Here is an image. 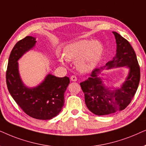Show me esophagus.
Returning a JSON list of instances; mask_svg holds the SVG:
<instances>
[{"instance_id": "34e87169", "label": "esophagus", "mask_w": 146, "mask_h": 146, "mask_svg": "<svg viewBox=\"0 0 146 146\" xmlns=\"http://www.w3.org/2000/svg\"><path fill=\"white\" fill-rule=\"evenodd\" d=\"M70 79H71V81H76L77 80V78L75 75H72V76L71 77V78H70Z\"/></svg>"}]
</instances>
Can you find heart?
<instances>
[{"instance_id":"1","label":"heart","mask_w":146,"mask_h":146,"mask_svg":"<svg viewBox=\"0 0 146 146\" xmlns=\"http://www.w3.org/2000/svg\"><path fill=\"white\" fill-rule=\"evenodd\" d=\"M104 48L98 40L83 39L70 43L64 48L63 56L59 57L62 63L65 59L75 61L76 66L81 72H87L93 69L99 63L102 57Z\"/></svg>"}]
</instances>
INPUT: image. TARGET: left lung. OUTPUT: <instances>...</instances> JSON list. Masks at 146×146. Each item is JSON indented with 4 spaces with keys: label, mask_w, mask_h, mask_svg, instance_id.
<instances>
[{
    "label": "left lung",
    "mask_w": 146,
    "mask_h": 146,
    "mask_svg": "<svg viewBox=\"0 0 146 146\" xmlns=\"http://www.w3.org/2000/svg\"><path fill=\"white\" fill-rule=\"evenodd\" d=\"M113 33L115 36L117 53L113 60L106 66L108 68L126 66L130 68V73L121 88L115 90L106 88L97 77L98 73L104 67L95 68L91 77L80 83L87 108L98 115H110L127 108L136 93L140 80V67L133 47L117 33Z\"/></svg>",
    "instance_id": "1"
}]
</instances>
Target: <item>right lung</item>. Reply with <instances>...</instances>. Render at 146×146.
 <instances>
[{
  "label": "right lung",
  "mask_w": 146,
  "mask_h": 146,
  "mask_svg": "<svg viewBox=\"0 0 146 146\" xmlns=\"http://www.w3.org/2000/svg\"><path fill=\"white\" fill-rule=\"evenodd\" d=\"M36 38L27 36L18 41L9 56L6 81L10 94L25 113L35 119L47 120L61 112L65 103V93L70 83L69 77L48 75L41 84L29 89L19 76L18 61L36 43Z\"/></svg>",
  "instance_id": "add662e5"
}]
</instances>
